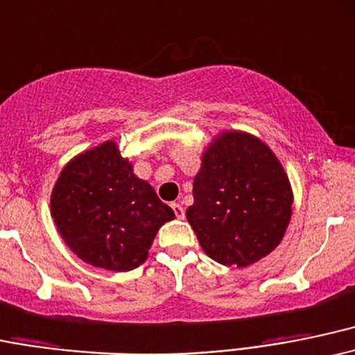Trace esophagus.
Returning <instances> with one entry per match:
<instances>
[{
  "label": "esophagus",
  "mask_w": 355,
  "mask_h": 355,
  "mask_svg": "<svg viewBox=\"0 0 355 355\" xmlns=\"http://www.w3.org/2000/svg\"><path fill=\"white\" fill-rule=\"evenodd\" d=\"M171 208H173L174 214H176V218H179V220H182V218H184V209H182L181 205H178V202H173V205H171Z\"/></svg>",
  "instance_id": "esophagus-1"
}]
</instances>
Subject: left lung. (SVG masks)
Listing matches in <instances>:
<instances>
[{"label":"left lung","instance_id":"1","mask_svg":"<svg viewBox=\"0 0 355 355\" xmlns=\"http://www.w3.org/2000/svg\"><path fill=\"white\" fill-rule=\"evenodd\" d=\"M186 211L199 245L226 266L253 265L272 253L292 218L293 194L284 166L265 142L228 130L211 141Z\"/></svg>","mask_w":355,"mask_h":355}]
</instances>
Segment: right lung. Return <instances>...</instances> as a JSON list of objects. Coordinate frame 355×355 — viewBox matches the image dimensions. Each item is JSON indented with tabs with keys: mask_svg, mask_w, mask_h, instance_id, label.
Returning a JSON list of instances; mask_svg holds the SVG:
<instances>
[{
	"mask_svg": "<svg viewBox=\"0 0 355 355\" xmlns=\"http://www.w3.org/2000/svg\"><path fill=\"white\" fill-rule=\"evenodd\" d=\"M50 208L71 252L110 272L144 263L159 228L174 220V211L135 176L114 141L78 154L63 167Z\"/></svg>",
	"mask_w": 355,
	"mask_h": 355,
	"instance_id": "1",
	"label": "right lung"
}]
</instances>
